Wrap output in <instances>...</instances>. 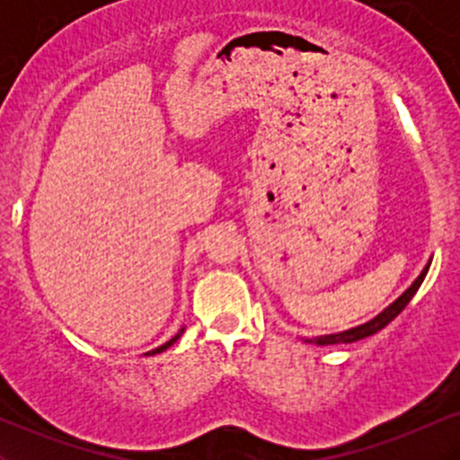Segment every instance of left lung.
<instances>
[{
  "label": "left lung",
  "instance_id": "1",
  "mask_svg": "<svg viewBox=\"0 0 460 460\" xmlns=\"http://www.w3.org/2000/svg\"><path fill=\"white\" fill-rule=\"evenodd\" d=\"M426 272H429V266H426L424 270H421L420 277L415 279V283L411 285L409 289H406L402 296L395 300L394 305H389V307L385 309L381 315H376V318H374V320H369L367 324H361V326H357V329H350V331H344V332H335V335L315 337V340H307V341H309V344H315V346H335V344H352V341H358V340H363V337L374 335V332H378L381 329H385V326H387L389 322H392L395 315H398L400 311H402L406 305L411 303V298L415 296V292H417V289H420L421 281H424Z\"/></svg>",
  "mask_w": 460,
  "mask_h": 460
}]
</instances>
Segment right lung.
Listing matches in <instances>:
<instances>
[{"mask_svg":"<svg viewBox=\"0 0 460 460\" xmlns=\"http://www.w3.org/2000/svg\"><path fill=\"white\" fill-rule=\"evenodd\" d=\"M179 337V335H177ZM177 337H172V340L171 341H166V344H164V346H160V348H155V350H153V352H149V355H157V352H162V350H166V348H171L172 344H175V341H177Z\"/></svg>","mask_w":460,"mask_h":460,"instance_id":"1","label":"right lung"}]
</instances>
